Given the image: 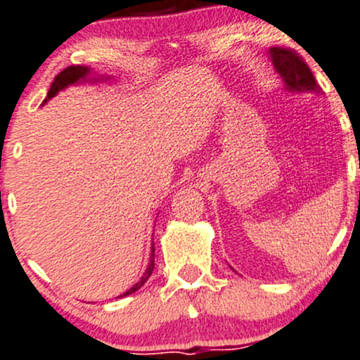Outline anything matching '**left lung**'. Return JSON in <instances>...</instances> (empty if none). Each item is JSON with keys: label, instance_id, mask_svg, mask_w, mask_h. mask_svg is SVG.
<instances>
[{"label": "left lung", "instance_id": "1", "mask_svg": "<svg viewBox=\"0 0 360 360\" xmlns=\"http://www.w3.org/2000/svg\"><path fill=\"white\" fill-rule=\"evenodd\" d=\"M268 57H270L275 69H277L278 75L284 79L285 90L294 94L321 92L310 68L303 63L300 56H296V53L288 49H270Z\"/></svg>", "mask_w": 360, "mask_h": 360}]
</instances>
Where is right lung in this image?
Returning a JSON list of instances; mask_svg holds the SVG:
<instances>
[{
    "mask_svg": "<svg viewBox=\"0 0 360 360\" xmlns=\"http://www.w3.org/2000/svg\"><path fill=\"white\" fill-rule=\"evenodd\" d=\"M106 79H110V78H104V76H94V78H92V69L86 68V66H69V68L64 69L63 72H59V75L56 76V79H53L52 86H50V90H49V96H46L45 103L49 99H52V97H56L57 94L60 92V90L68 89V86H71V85H78V83H83V82H94V83H96V82H106ZM45 103H43V104H45ZM153 268H155V248H153V244H151L150 264H148L144 275L141 277V281L137 282V284H134L132 288H130L127 292L120 294L118 297L129 296V294L136 292L137 289L143 288V285L146 284L148 278L151 277V274H153Z\"/></svg>",
    "mask_w": 360,
    "mask_h": 360,
    "instance_id": "1",
    "label": "right lung"
}]
</instances>
